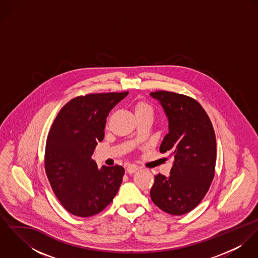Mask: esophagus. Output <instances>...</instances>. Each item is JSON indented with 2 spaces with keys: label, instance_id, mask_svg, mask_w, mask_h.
<instances>
[{
  "label": "esophagus",
  "instance_id": "obj_1",
  "mask_svg": "<svg viewBox=\"0 0 258 258\" xmlns=\"http://www.w3.org/2000/svg\"><path fill=\"white\" fill-rule=\"evenodd\" d=\"M137 170H139V167L136 166V165H129V166L127 167V169H126V171H127L128 174H134Z\"/></svg>",
  "mask_w": 258,
  "mask_h": 258
}]
</instances>
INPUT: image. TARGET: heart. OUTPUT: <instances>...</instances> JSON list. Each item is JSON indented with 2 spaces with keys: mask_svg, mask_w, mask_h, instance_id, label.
I'll use <instances>...</instances> for the list:
<instances>
[{
  "mask_svg": "<svg viewBox=\"0 0 258 258\" xmlns=\"http://www.w3.org/2000/svg\"><path fill=\"white\" fill-rule=\"evenodd\" d=\"M134 111H135V115H139L143 113H152V108L145 102H138L134 107Z\"/></svg>",
  "mask_w": 258,
  "mask_h": 258,
  "instance_id": "obj_1",
  "label": "heart"
}]
</instances>
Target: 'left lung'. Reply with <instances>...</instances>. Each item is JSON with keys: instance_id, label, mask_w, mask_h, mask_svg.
<instances>
[{"instance_id": "obj_1", "label": "left lung", "mask_w": 258, "mask_h": 258, "mask_svg": "<svg viewBox=\"0 0 258 258\" xmlns=\"http://www.w3.org/2000/svg\"><path fill=\"white\" fill-rule=\"evenodd\" d=\"M168 119L161 153L174 157L170 176L157 175L151 188L153 203L165 213L181 216L204 199L215 176L217 141L213 124L199 102L169 91L150 93Z\"/></svg>"}]
</instances>
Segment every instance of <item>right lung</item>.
<instances>
[{
    "instance_id": "1",
    "label": "right lung",
    "mask_w": 258,
    "mask_h": 258,
    "mask_svg": "<svg viewBox=\"0 0 258 258\" xmlns=\"http://www.w3.org/2000/svg\"><path fill=\"white\" fill-rule=\"evenodd\" d=\"M128 92L88 94L68 102L47 135L44 165L50 185L64 209L87 218L103 211L116 196L125 170L97 167L91 159L104 138L106 117Z\"/></svg>"
}]
</instances>
